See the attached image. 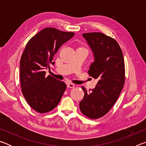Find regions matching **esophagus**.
<instances>
[{
    "label": "esophagus",
    "mask_w": 146,
    "mask_h": 146,
    "mask_svg": "<svg viewBox=\"0 0 146 146\" xmlns=\"http://www.w3.org/2000/svg\"><path fill=\"white\" fill-rule=\"evenodd\" d=\"M67 87L68 88H75V85H74L72 83H69L67 84Z\"/></svg>",
    "instance_id": "34e87169"
}]
</instances>
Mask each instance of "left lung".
Masks as SVG:
<instances>
[{
	"instance_id": "left-lung-1",
	"label": "left lung",
	"mask_w": 146,
	"mask_h": 146,
	"mask_svg": "<svg viewBox=\"0 0 146 146\" xmlns=\"http://www.w3.org/2000/svg\"><path fill=\"white\" fill-rule=\"evenodd\" d=\"M82 36L94 57L88 73L98 82L90 92L82 87L84 97L79 107L84 115L97 119L105 115L119 97L125 82L124 60L115 39L97 32L83 33Z\"/></svg>"
}]
</instances>
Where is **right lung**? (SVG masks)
<instances>
[{
  "label": "right lung",
  "mask_w": 146,
  "mask_h": 146,
  "mask_svg": "<svg viewBox=\"0 0 146 146\" xmlns=\"http://www.w3.org/2000/svg\"><path fill=\"white\" fill-rule=\"evenodd\" d=\"M75 33L46 28L33 36L27 44L20 61L22 91L29 105L40 113L53 110L60 102L66 89L62 81L46 70L55 64L53 56L60 46L73 37Z\"/></svg>",
  "instance_id": "1"
}]
</instances>
